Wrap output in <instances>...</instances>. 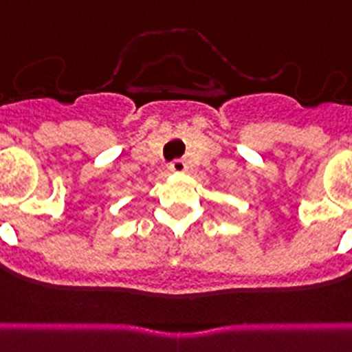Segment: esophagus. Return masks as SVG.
Returning a JSON list of instances; mask_svg holds the SVG:
<instances>
[{
    "mask_svg": "<svg viewBox=\"0 0 352 352\" xmlns=\"http://www.w3.org/2000/svg\"><path fill=\"white\" fill-rule=\"evenodd\" d=\"M170 170L175 173H182L186 172V163L182 159H173L172 163H170Z\"/></svg>",
    "mask_w": 352,
    "mask_h": 352,
    "instance_id": "34e87169",
    "label": "esophagus"
}]
</instances>
